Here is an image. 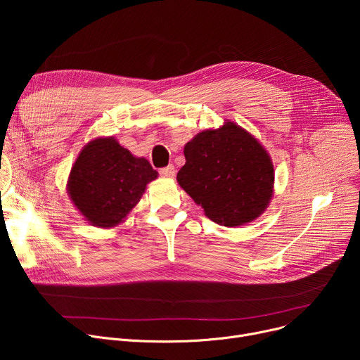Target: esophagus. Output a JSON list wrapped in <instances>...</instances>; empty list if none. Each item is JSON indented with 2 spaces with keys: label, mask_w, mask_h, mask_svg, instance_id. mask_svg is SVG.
<instances>
[{
  "label": "esophagus",
  "mask_w": 360,
  "mask_h": 360,
  "mask_svg": "<svg viewBox=\"0 0 360 360\" xmlns=\"http://www.w3.org/2000/svg\"><path fill=\"white\" fill-rule=\"evenodd\" d=\"M159 174H160L163 178H174L175 174H176V170H175V166H174V165H169V166H166V167H162V169L159 170Z\"/></svg>",
  "instance_id": "34e87169"
}]
</instances>
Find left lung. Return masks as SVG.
Instances as JSON below:
<instances>
[{
  "mask_svg": "<svg viewBox=\"0 0 360 360\" xmlns=\"http://www.w3.org/2000/svg\"><path fill=\"white\" fill-rule=\"evenodd\" d=\"M176 175L182 190L220 226L236 228L258 219L274 194L269 151L245 128L226 121L204 129L184 147Z\"/></svg>",
  "mask_w": 360,
  "mask_h": 360,
  "instance_id": "obj_1",
  "label": "left lung"
}]
</instances>
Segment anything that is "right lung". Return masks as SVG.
Masks as SVG:
<instances>
[{
  "instance_id": "obj_1",
  "label": "right lung",
  "mask_w": 360,
  "mask_h": 360,
  "mask_svg": "<svg viewBox=\"0 0 360 360\" xmlns=\"http://www.w3.org/2000/svg\"><path fill=\"white\" fill-rule=\"evenodd\" d=\"M158 175L147 159L131 155L115 137H98L75 159L67 193L89 224L112 229L125 221Z\"/></svg>"
}]
</instances>
